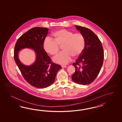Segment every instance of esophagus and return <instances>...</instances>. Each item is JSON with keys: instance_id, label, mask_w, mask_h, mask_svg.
<instances>
[{"instance_id": "34e87169", "label": "esophagus", "mask_w": 122, "mask_h": 122, "mask_svg": "<svg viewBox=\"0 0 122 122\" xmlns=\"http://www.w3.org/2000/svg\"><path fill=\"white\" fill-rule=\"evenodd\" d=\"M62 68H65V67H66V66H65V65H62Z\"/></svg>"}]
</instances>
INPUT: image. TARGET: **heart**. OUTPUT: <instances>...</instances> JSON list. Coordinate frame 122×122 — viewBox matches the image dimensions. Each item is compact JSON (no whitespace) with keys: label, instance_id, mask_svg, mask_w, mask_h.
<instances>
[{"label":"heart","instance_id":"heart-1","mask_svg":"<svg viewBox=\"0 0 122 122\" xmlns=\"http://www.w3.org/2000/svg\"><path fill=\"white\" fill-rule=\"evenodd\" d=\"M53 35L54 38L47 37L44 41L43 47L46 51L51 56L56 55L60 46L63 50L53 58L57 63L66 64L69 63L72 56L77 57L83 51L85 44V37L80 33H74L65 29L58 30Z\"/></svg>","mask_w":122,"mask_h":122}]
</instances>
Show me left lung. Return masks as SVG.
<instances>
[{
  "mask_svg": "<svg viewBox=\"0 0 122 122\" xmlns=\"http://www.w3.org/2000/svg\"><path fill=\"white\" fill-rule=\"evenodd\" d=\"M75 26L85 37V44L83 51L72 64L75 71L71 79L79 85H87L94 81L99 73L103 63V49L99 39L92 30Z\"/></svg>",
  "mask_w": 122,
  "mask_h": 122,
  "instance_id": "left-lung-1",
  "label": "left lung"
}]
</instances>
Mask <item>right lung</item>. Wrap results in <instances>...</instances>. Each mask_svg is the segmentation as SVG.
I'll return each instance as SVG.
<instances>
[{"label":"right lung","instance_id":"add662e5","mask_svg":"<svg viewBox=\"0 0 122 122\" xmlns=\"http://www.w3.org/2000/svg\"><path fill=\"white\" fill-rule=\"evenodd\" d=\"M48 33L46 28H33L19 38L14 48V60L23 77L30 85L39 89L52 85L57 71L62 68L60 65L52 62L45 51L43 43ZM25 48H32L36 55L35 62L30 66H24L18 59V51Z\"/></svg>","mask_w":122,"mask_h":122}]
</instances>
